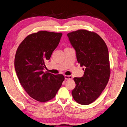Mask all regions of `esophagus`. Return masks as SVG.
Returning a JSON list of instances; mask_svg holds the SVG:
<instances>
[{
    "instance_id": "obj_1",
    "label": "esophagus",
    "mask_w": 127,
    "mask_h": 127,
    "mask_svg": "<svg viewBox=\"0 0 127 127\" xmlns=\"http://www.w3.org/2000/svg\"><path fill=\"white\" fill-rule=\"evenodd\" d=\"M65 80H70V79H73V77L71 75H65Z\"/></svg>"
}]
</instances>
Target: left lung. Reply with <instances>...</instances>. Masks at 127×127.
<instances>
[{"instance_id":"1","label":"left lung","mask_w":127,"mask_h":127,"mask_svg":"<svg viewBox=\"0 0 127 127\" xmlns=\"http://www.w3.org/2000/svg\"><path fill=\"white\" fill-rule=\"evenodd\" d=\"M67 36L75 49L78 63L85 67L83 77L74 78L76 86L72 96L80 105H89L100 96L110 79L107 47L103 39L93 31L78 30Z\"/></svg>"}]
</instances>
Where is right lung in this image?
I'll use <instances>...</instances> for the list:
<instances>
[{
  "label": "right lung",
  "instance_id": "right-lung-1",
  "mask_svg": "<svg viewBox=\"0 0 127 127\" xmlns=\"http://www.w3.org/2000/svg\"><path fill=\"white\" fill-rule=\"evenodd\" d=\"M62 36L61 32L39 31L27 36L17 49L14 64L17 78L28 95L41 102L53 98L65 79L62 74L43 71Z\"/></svg>",
  "mask_w": 127,
  "mask_h": 127
}]
</instances>
